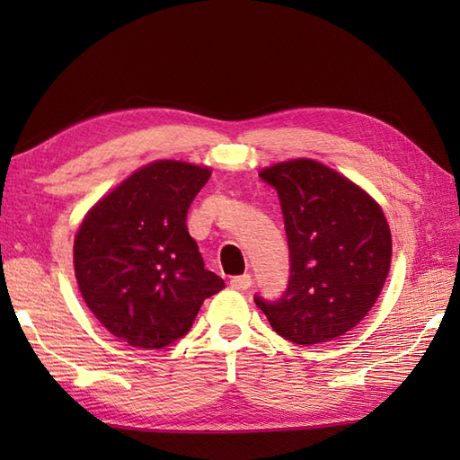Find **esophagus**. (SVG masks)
Instances as JSON below:
<instances>
[{"label":"esophagus","mask_w":460,"mask_h":460,"mask_svg":"<svg viewBox=\"0 0 460 460\" xmlns=\"http://www.w3.org/2000/svg\"><path fill=\"white\" fill-rule=\"evenodd\" d=\"M229 285H231V288H235V290H247L252 285V279H251V275H241V277L231 279Z\"/></svg>","instance_id":"1"}]
</instances>
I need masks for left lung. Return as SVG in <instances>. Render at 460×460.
Listing matches in <instances>:
<instances>
[{
	"mask_svg": "<svg viewBox=\"0 0 460 460\" xmlns=\"http://www.w3.org/2000/svg\"><path fill=\"white\" fill-rule=\"evenodd\" d=\"M259 175L279 191L290 249L280 300L255 296L272 330L300 346L344 336L374 308L392 267L384 209L344 173L318 160L272 164Z\"/></svg>",
	"mask_w": 460,
	"mask_h": 460,
	"instance_id": "1",
	"label": "left lung"
}]
</instances>
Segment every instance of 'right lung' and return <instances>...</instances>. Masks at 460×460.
I'll use <instances>...</instances> for the list:
<instances>
[{"mask_svg": "<svg viewBox=\"0 0 460 460\" xmlns=\"http://www.w3.org/2000/svg\"><path fill=\"white\" fill-rule=\"evenodd\" d=\"M211 170L155 160L86 211L73 245L76 285L94 318L132 348L188 334L205 298L225 288L190 235L188 209Z\"/></svg>", "mask_w": 460, "mask_h": 460, "instance_id": "add662e5", "label": "right lung"}]
</instances>
